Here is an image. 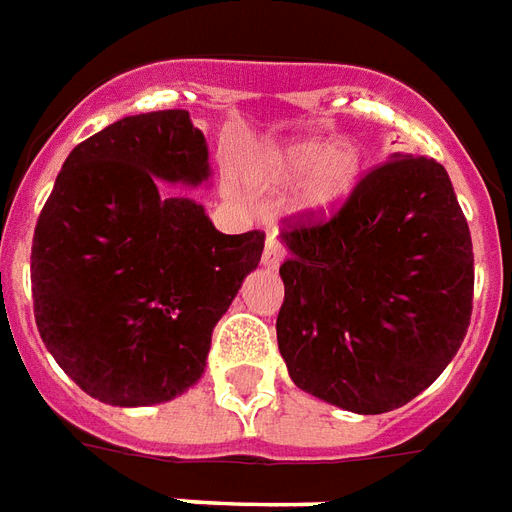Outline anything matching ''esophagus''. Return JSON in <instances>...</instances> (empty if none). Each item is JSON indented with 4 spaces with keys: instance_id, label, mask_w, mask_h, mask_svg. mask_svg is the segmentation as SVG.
Returning <instances> with one entry per match:
<instances>
[{
    "instance_id": "obj_1",
    "label": "esophagus",
    "mask_w": 512,
    "mask_h": 512,
    "mask_svg": "<svg viewBox=\"0 0 512 512\" xmlns=\"http://www.w3.org/2000/svg\"><path fill=\"white\" fill-rule=\"evenodd\" d=\"M282 246H279V241L274 238V235H268L266 241V249H263V266L266 268H279V263H282Z\"/></svg>"
}]
</instances>
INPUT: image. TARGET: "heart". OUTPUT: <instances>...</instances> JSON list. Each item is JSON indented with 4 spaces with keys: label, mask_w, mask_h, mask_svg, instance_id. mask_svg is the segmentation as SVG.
Masks as SVG:
<instances>
[{
    "label": "heart",
    "mask_w": 512,
    "mask_h": 512,
    "mask_svg": "<svg viewBox=\"0 0 512 512\" xmlns=\"http://www.w3.org/2000/svg\"><path fill=\"white\" fill-rule=\"evenodd\" d=\"M238 175L249 189L279 194L296 182L290 211L304 222H321L343 208L362 180L354 147L332 145L318 136L260 142L238 156Z\"/></svg>",
    "instance_id": "b5f03b06"
}]
</instances>
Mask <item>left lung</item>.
<instances>
[{"label":"left lung","mask_w":512,"mask_h":512,"mask_svg":"<svg viewBox=\"0 0 512 512\" xmlns=\"http://www.w3.org/2000/svg\"><path fill=\"white\" fill-rule=\"evenodd\" d=\"M279 354L323 403L384 414L425 392L472 318L474 255L439 161L392 153L326 224L282 233Z\"/></svg>","instance_id":"obj_1"}]
</instances>
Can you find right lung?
I'll return each mask as SVG.
<instances>
[{
  "label": "right lung",
  "instance_id": "obj_1",
  "mask_svg": "<svg viewBox=\"0 0 512 512\" xmlns=\"http://www.w3.org/2000/svg\"><path fill=\"white\" fill-rule=\"evenodd\" d=\"M208 145L186 109L123 117L65 158L32 238L35 323L87 395L120 408L189 392L263 233H219Z\"/></svg>",
  "mask_w": 512,
  "mask_h": 512
}]
</instances>
